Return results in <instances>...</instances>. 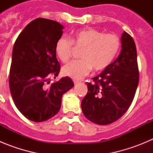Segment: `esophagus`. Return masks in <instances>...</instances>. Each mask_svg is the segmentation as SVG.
Segmentation results:
<instances>
[{
  "mask_svg": "<svg viewBox=\"0 0 153 153\" xmlns=\"http://www.w3.org/2000/svg\"><path fill=\"white\" fill-rule=\"evenodd\" d=\"M74 84H78V83H79V81H76V80H74Z\"/></svg>",
  "mask_w": 153,
  "mask_h": 153,
  "instance_id": "1",
  "label": "esophagus"
}]
</instances>
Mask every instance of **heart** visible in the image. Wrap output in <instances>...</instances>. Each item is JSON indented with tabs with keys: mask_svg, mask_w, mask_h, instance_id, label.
Segmentation results:
<instances>
[{
	"mask_svg": "<svg viewBox=\"0 0 153 153\" xmlns=\"http://www.w3.org/2000/svg\"><path fill=\"white\" fill-rule=\"evenodd\" d=\"M73 44L83 47L81 52L82 60H73L62 68V74L70 78L79 79L90 73L103 70L111 64L118 53L120 40L117 35L104 34L93 29L79 30L71 36V40L62 36L56 41L55 51L57 57L63 63L71 56Z\"/></svg>",
	"mask_w": 153,
	"mask_h": 153,
	"instance_id": "heart-1",
	"label": "heart"
}]
</instances>
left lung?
<instances>
[{"label": "left lung", "mask_w": 153, "mask_h": 153, "mask_svg": "<svg viewBox=\"0 0 153 153\" xmlns=\"http://www.w3.org/2000/svg\"><path fill=\"white\" fill-rule=\"evenodd\" d=\"M118 57L86 83L88 92L81 102L86 119L98 125L117 121L132 103L139 83L137 53L132 36L123 31Z\"/></svg>", "instance_id": "left-lung-1"}]
</instances>
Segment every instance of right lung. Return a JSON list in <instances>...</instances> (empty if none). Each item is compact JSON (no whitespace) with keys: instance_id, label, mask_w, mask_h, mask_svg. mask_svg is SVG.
<instances>
[{"instance_id":"right-lung-1","label":"right lung","mask_w":153,"mask_h":153,"mask_svg":"<svg viewBox=\"0 0 153 153\" xmlns=\"http://www.w3.org/2000/svg\"><path fill=\"white\" fill-rule=\"evenodd\" d=\"M60 23L36 18L28 24L16 40L12 52L9 86L18 110L28 120L44 122L54 117L62 97L74 86L68 76L51 83L60 66L55 51L63 34Z\"/></svg>"}]
</instances>
